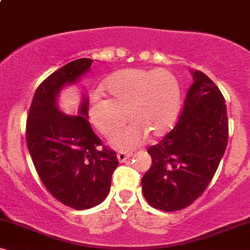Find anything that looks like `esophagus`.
I'll list each match as a JSON object with an SVG mask.
<instances>
[{
    "instance_id": "1",
    "label": "esophagus",
    "mask_w": 250,
    "mask_h": 250,
    "mask_svg": "<svg viewBox=\"0 0 250 250\" xmlns=\"http://www.w3.org/2000/svg\"><path fill=\"white\" fill-rule=\"evenodd\" d=\"M132 156V153H129V152H118L117 153V158H118V160H119V163H125L126 160H127L129 157Z\"/></svg>"
}]
</instances>
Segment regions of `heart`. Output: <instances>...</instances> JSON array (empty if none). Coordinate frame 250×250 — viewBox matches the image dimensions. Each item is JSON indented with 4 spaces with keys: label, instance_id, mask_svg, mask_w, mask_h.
Wrapping results in <instances>:
<instances>
[{
    "label": "heart",
    "instance_id": "b5f03b06",
    "mask_svg": "<svg viewBox=\"0 0 250 250\" xmlns=\"http://www.w3.org/2000/svg\"><path fill=\"white\" fill-rule=\"evenodd\" d=\"M102 90L110 98L94 94L88 104V118L94 127L109 135L126 115L131 121L110 136L115 148L133 149L149 134L153 138L167 134L175 124L180 84L168 70L129 68L111 75Z\"/></svg>",
    "mask_w": 250,
    "mask_h": 250
}]
</instances>
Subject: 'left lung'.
<instances>
[{"mask_svg": "<svg viewBox=\"0 0 250 250\" xmlns=\"http://www.w3.org/2000/svg\"><path fill=\"white\" fill-rule=\"evenodd\" d=\"M179 122L158 145L150 146L152 164L142 191L152 207L183 209L199 198L213 179L228 146L227 104L214 82L192 70Z\"/></svg>", "mask_w": 250, "mask_h": 250, "instance_id": "obj_1", "label": "left lung"}]
</instances>
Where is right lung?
<instances>
[{"label":"right lung","instance_id":"add662e5","mask_svg":"<svg viewBox=\"0 0 250 250\" xmlns=\"http://www.w3.org/2000/svg\"><path fill=\"white\" fill-rule=\"evenodd\" d=\"M91 59H77L51 74L37 87L27 117L26 141L34 166L49 192L61 204L88 209L107 198L118 159L104 146L88 119L82 94L77 115L60 110L58 98L90 70Z\"/></svg>","mask_w":250,"mask_h":250}]
</instances>
